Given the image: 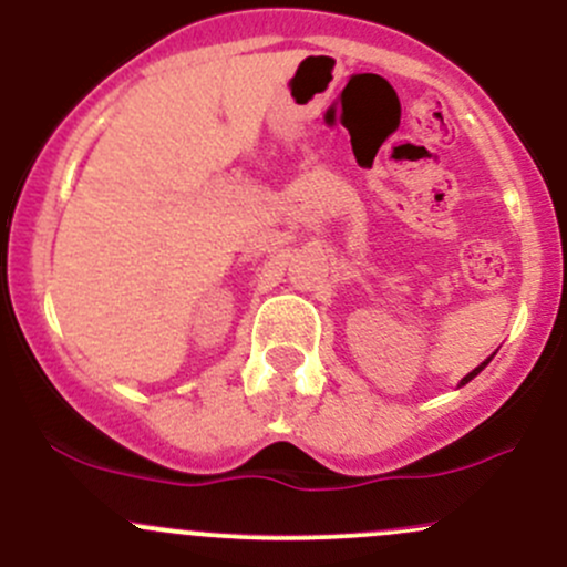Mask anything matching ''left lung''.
<instances>
[{"instance_id": "1", "label": "left lung", "mask_w": 567, "mask_h": 567, "mask_svg": "<svg viewBox=\"0 0 567 567\" xmlns=\"http://www.w3.org/2000/svg\"><path fill=\"white\" fill-rule=\"evenodd\" d=\"M488 362H491V359H485V362H483V364H477V368H474V370H472V373H468V375H466V379H461V386H463V384H468V381H472V379H474V375H477V373H480V370H483V368H485V364H488Z\"/></svg>"}]
</instances>
